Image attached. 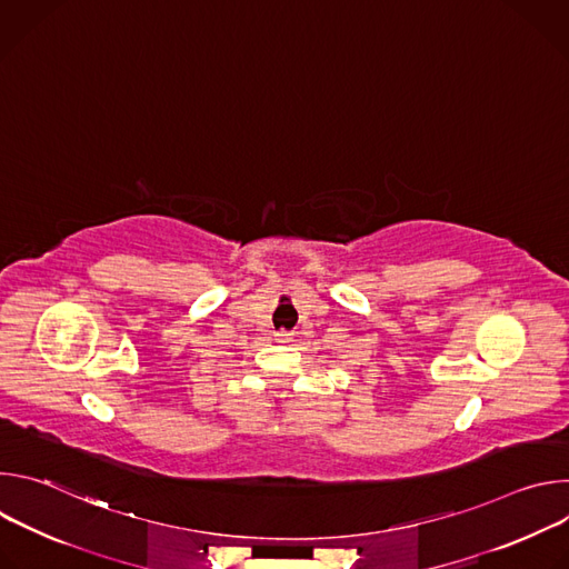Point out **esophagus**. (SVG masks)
I'll use <instances>...</instances> for the list:
<instances>
[{
    "instance_id": "obj_1",
    "label": "esophagus",
    "mask_w": 569,
    "mask_h": 569,
    "mask_svg": "<svg viewBox=\"0 0 569 569\" xmlns=\"http://www.w3.org/2000/svg\"><path fill=\"white\" fill-rule=\"evenodd\" d=\"M274 340H277V342H281V345H286V342H290V340H292V333L281 329V331H277V333H274Z\"/></svg>"
}]
</instances>
